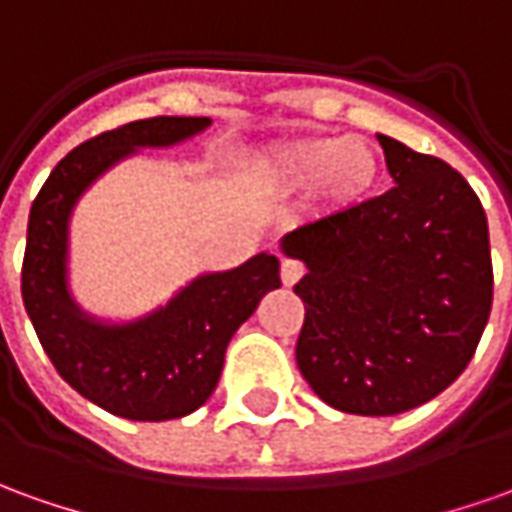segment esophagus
I'll use <instances>...</instances> for the list:
<instances>
[{
  "label": "esophagus",
  "instance_id": "1",
  "mask_svg": "<svg viewBox=\"0 0 512 512\" xmlns=\"http://www.w3.org/2000/svg\"><path fill=\"white\" fill-rule=\"evenodd\" d=\"M302 274H305L302 263H297V260H283V266H280V280H283V285H294Z\"/></svg>",
  "mask_w": 512,
  "mask_h": 512
}]
</instances>
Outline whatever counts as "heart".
Listing matches in <instances>:
<instances>
[{
  "mask_svg": "<svg viewBox=\"0 0 512 512\" xmlns=\"http://www.w3.org/2000/svg\"><path fill=\"white\" fill-rule=\"evenodd\" d=\"M381 176V156L364 137H305L283 142L246 165L257 193L291 196L311 187L316 207L328 212L356 207Z\"/></svg>",
  "mask_w": 512,
  "mask_h": 512,
  "instance_id": "heart-1",
  "label": "heart"
}]
</instances>
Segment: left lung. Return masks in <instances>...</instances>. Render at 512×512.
<instances>
[{
	"label": "left lung",
	"instance_id": "obj_1",
	"mask_svg": "<svg viewBox=\"0 0 512 512\" xmlns=\"http://www.w3.org/2000/svg\"><path fill=\"white\" fill-rule=\"evenodd\" d=\"M395 187L283 235L305 263L297 367L347 415L409 412L451 387L488 325V218L457 170L378 134Z\"/></svg>",
	"mask_w": 512,
	"mask_h": 512
}]
</instances>
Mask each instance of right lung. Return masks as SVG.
<instances>
[{
  "label": "right lung",
  "mask_w": 512,
  "mask_h": 512,
  "mask_svg": "<svg viewBox=\"0 0 512 512\" xmlns=\"http://www.w3.org/2000/svg\"><path fill=\"white\" fill-rule=\"evenodd\" d=\"M207 125L210 117H151L106 131L69 151L30 207L22 297L38 342L69 387L125 420L159 423L207 403L229 339L280 288V260L260 252L238 269L198 274L128 322L86 314L69 291V221L83 193L142 148L179 145Z\"/></svg>",
  "instance_id": "1"
}]
</instances>
